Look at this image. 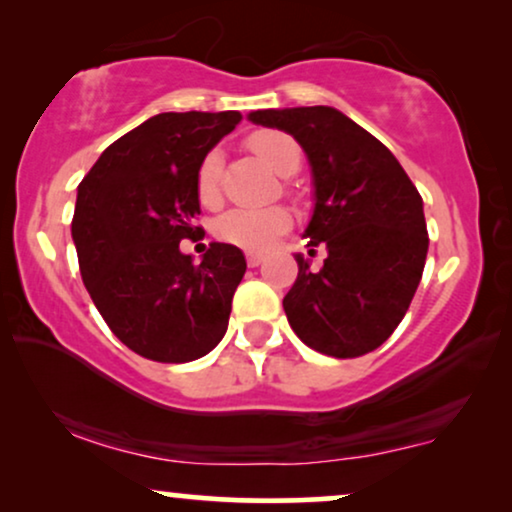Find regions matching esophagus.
<instances>
[{
    "label": "esophagus",
    "instance_id": "1",
    "mask_svg": "<svg viewBox=\"0 0 512 512\" xmlns=\"http://www.w3.org/2000/svg\"><path fill=\"white\" fill-rule=\"evenodd\" d=\"M247 263H249V268H258V265L263 263V256L261 254H254V251H249Z\"/></svg>",
    "mask_w": 512,
    "mask_h": 512
}]
</instances>
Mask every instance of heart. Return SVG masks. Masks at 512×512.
I'll return each mask as SVG.
<instances>
[{"label":"heart","instance_id":"heart-1","mask_svg":"<svg viewBox=\"0 0 512 512\" xmlns=\"http://www.w3.org/2000/svg\"><path fill=\"white\" fill-rule=\"evenodd\" d=\"M249 149L277 172L279 177H291L300 167V146L296 139L284 135V132L268 130L256 132L249 137ZM219 172H221V153L209 151L195 174V191L198 200L205 207H214L219 202ZM291 226V214L284 207H265V209H230L216 221V235L219 240L233 244V247L263 251L268 249L277 237H282Z\"/></svg>","mask_w":512,"mask_h":512}]
</instances>
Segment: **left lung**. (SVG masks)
Here are the masks:
<instances>
[{
  "label": "left lung",
  "mask_w": 512,
  "mask_h": 512,
  "mask_svg": "<svg viewBox=\"0 0 512 512\" xmlns=\"http://www.w3.org/2000/svg\"><path fill=\"white\" fill-rule=\"evenodd\" d=\"M249 121L289 132L312 167L305 235L328 256L319 270L296 256V284L284 296L293 333L335 359L373 352L401 324L422 279V195L394 153L338 109H258Z\"/></svg>",
  "instance_id": "8db88e82"
}]
</instances>
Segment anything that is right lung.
<instances>
[{
    "mask_svg": "<svg viewBox=\"0 0 512 512\" xmlns=\"http://www.w3.org/2000/svg\"><path fill=\"white\" fill-rule=\"evenodd\" d=\"M242 121L240 111L151 116L102 151L76 193L72 240L83 284L111 333L132 352L186 363L228 328L247 261L212 242L200 263L179 249L198 240L195 174Z\"/></svg>",
    "mask_w": 512,
    "mask_h": 512,
    "instance_id": "add662e5",
    "label": "right lung"
}]
</instances>
